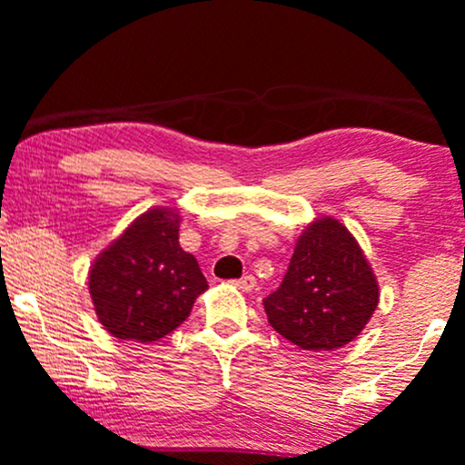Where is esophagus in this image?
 <instances>
[{
    "label": "esophagus",
    "mask_w": 465,
    "mask_h": 465,
    "mask_svg": "<svg viewBox=\"0 0 465 465\" xmlns=\"http://www.w3.org/2000/svg\"><path fill=\"white\" fill-rule=\"evenodd\" d=\"M234 285H237V288L243 290V292H252L253 288H256V277L243 275L241 279H237V282H234Z\"/></svg>",
    "instance_id": "esophagus-1"
}]
</instances>
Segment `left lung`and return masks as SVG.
I'll return each instance as SVG.
<instances>
[{
    "instance_id": "obj_1",
    "label": "left lung",
    "mask_w": 465,
    "mask_h": 465,
    "mask_svg": "<svg viewBox=\"0 0 465 465\" xmlns=\"http://www.w3.org/2000/svg\"><path fill=\"white\" fill-rule=\"evenodd\" d=\"M379 304V283L358 241L320 218L296 241L288 272L264 298L269 323L307 351H334L358 336Z\"/></svg>"
}]
</instances>
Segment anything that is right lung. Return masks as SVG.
<instances>
[{"mask_svg":"<svg viewBox=\"0 0 465 465\" xmlns=\"http://www.w3.org/2000/svg\"><path fill=\"white\" fill-rule=\"evenodd\" d=\"M99 322L123 341L152 342L186 322L207 279L180 247V215L156 207L139 215L88 272Z\"/></svg>","mask_w":465,"mask_h":465,"instance_id":"1","label":"right lung"}]
</instances>
